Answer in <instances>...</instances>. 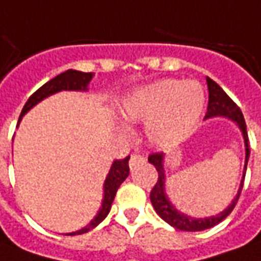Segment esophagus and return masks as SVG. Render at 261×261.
Wrapping results in <instances>:
<instances>
[{"label": "esophagus", "instance_id": "34e87169", "mask_svg": "<svg viewBox=\"0 0 261 261\" xmlns=\"http://www.w3.org/2000/svg\"><path fill=\"white\" fill-rule=\"evenodd\" d=\"M144 161V156L138 155V154H133L130 156V168H134L138 162H143Z\"/></svg>", "mask_w": 261, "mask_h": 261}]
</instances>
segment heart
<instances>
[{
    "mask_svg": "<svg viewBox=\"0 0 261 261\" xmlns=\"http://www.w3.org/2000/svg\"><path fill=\"white\" fill-rule=\"evenodd\" d=\"M205 93L198 82L162 79L128 93L120 105L127 123H145V136L156 147L181 143L199 121Z\"/></svg>",
    "mask_w": 261,
    "mask_h": 261,
    "instance_id": "1",
    "label": "heart"
}]
</instances>
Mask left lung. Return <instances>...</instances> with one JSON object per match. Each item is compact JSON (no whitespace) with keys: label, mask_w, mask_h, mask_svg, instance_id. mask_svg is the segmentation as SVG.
<instances>
[{"label":"left lung","mask_w":261,"mask_h":261,"mask_svg":"<svg viewBox=\"0 0 261 261\" xmlns=\"http://www.w3.org/2000/svg\"><path fill=\"white\" fill-rule=\"evenodd\" d=\"M207 83V92H209V103H207V112L205 114V120L213 117H225L232 120L234 124L238 125L239 130L243 136V141H245V168H243V176L242 181L239 184V189L236 196L233 198L232 202L227 205L225 211H222L215 216H207V218H192L187 213H182L179 209H176L174 203L169 199L168 194H167V178H165V168H164V160H165V154H151L148 156V162H151L158 171V181H156L155 187L152 188L151 194H149V199L151 203L155 209L156 215L165 220L168 225L174 226L175 229L179 230H185V232H200V230H206L211 229L215 225L220 223L222 220L229 216V213L232 212L233 207L238 203L240 192L243 189V181H245L246 168H247V161L250 156V149H249V138H247V131H246V123L245 117L240 112L236 103L233 101L225 92L223 89L213 82L212 79L206 77Z\"/></svg>","instance_id":"8db88e82"}]
</instances>
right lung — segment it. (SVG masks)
Returning a JSON list of instances; mask_svg holds the SVG:
<instances>
[{
    "mask_svg": "<svg viewBox=\"0 0 261 261\" xmlns=\"http://www.w3.org/2000/svg\"><path fill=\"white\" fill-rule=\"evenodd\" d=\"M94 73H85V72H80V70H73V69H69L63 73L58 74L56 77L52 80H49L48 83H45L43 86L39 87L31 97L28 101L23 106L19 120H18V124L19 125L22 117L27 113L35 107L38 103H41L42 100L46 99L49 96H52L55 93L63 92V90H72V92H87L89 90V83L92 82ZM128 160L130 155L124 158V160H116L113 162L110 171L106 176V181L103 184V199H101V206H100L99 212L96 213V216L90 220V223H87L85 227H82L76 232L70 233H63L66 236H76V234H83V233L89 232L94 229L96 226L101 223L106 219V216L109 215L110 209H112V203L116 196V192L120 188V185L125 181V178L130 174V168H128Z\"/></svg>",
    "mask_w": 261,
    "mask_h": 261,
    "instance_id": "right-lung-1",
    "label": "right lung"
}]
</instances>
